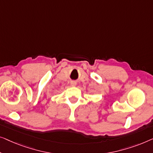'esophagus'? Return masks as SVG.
Here are the masks:
<instances>
[{
	"instance_id": "1",
	"label": "esophagus",
	"mask_w": 153,
	"mask_h": 153,
	"mask_svg": "<svg viewBox=\"0 0 153 153\" xmlns=\"http://www.w3.org/2000/svg\"><path fill=\"white\" fill-rule=\"evenodd\" d=\"M71 85H72V86H75V85H76V83H75V82H72V83H71Z\"/></svg>"
}]
</instances>
